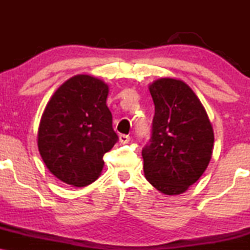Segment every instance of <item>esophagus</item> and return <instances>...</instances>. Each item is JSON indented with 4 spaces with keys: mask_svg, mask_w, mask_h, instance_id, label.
I'll return each instance as SVG.
<instances>
[{
    "mask_svg": "<svg viewBox=\"0 0 250 250\" xmlns=\"http://www.w3.org/2000/svg\"><path fill=\"white\" fill-rule=\"evenodd\" d=\"M129 141H130V136H129V135H120V142H121L122 145H125V143H128Z\"/></svg>",
    "mask_w": 250,
    "mask_h": 250,
    "instance_id": "esophagus-1",
    "label": "esophagus"
}]
</instances>
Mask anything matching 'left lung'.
<instances>
[{
    "label": "left lung",
    "mask_w": 250,
    "mask_h": 250,
    "mask_svg": "<svg viewBox=\"0 0 250 250\" xmlns=\"http://www.w3.org/2000/svg\"><path fill=\"white\" fill-rule=\"evenodd\" d=\"M149 91L155 115L151 137L142 149L146 179L163 194H182L208 167L213 127L187 83L165 77L151 83Z\"/></svg>",
    "instance_id": "1"
}]
</instances>
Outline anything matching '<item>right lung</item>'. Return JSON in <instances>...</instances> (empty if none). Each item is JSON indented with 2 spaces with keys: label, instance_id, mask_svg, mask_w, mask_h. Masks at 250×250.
Masks as SVG:
<instances>
[{
  "label": "right lung",
  "instance_id": "right-lung-1",
  "mask_svg": "<svg viewBox=\"0 0 250 250\" xmlns=\"http://www.w3.org/2000/svg\"><path fill=\"white\" fill-rule=\"evenodd\" d=\"M108 84L90 75L65 81L45 105L37 146L54 176L74 187H85L101 175L103 155L119 137L107 107Z\"/></svg>",
  "mask_w": 250,
  "mask_h": 250
}]
</instances>
